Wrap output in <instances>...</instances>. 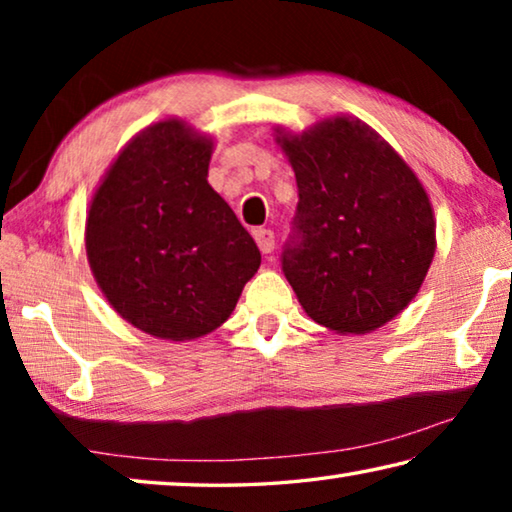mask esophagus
<instances>
[{
	"instance_id": "obj_1",
	"label": "esophagus",
	"mask_w": 512,
	"mask_h": 512,
	"mask_svg": "<svg viewBox=\"0 0 512 512\" xmlns=\"http://www.w3.org/2000/svg\"><path fill=\"white\" fill-rule=\"evenodd\" d=\"M255 241H257V246H259V250H262L264 255H268V253H273V248H275V235L271 230H266V228H257L255 232Z\"/></svg>"
}]
</instances>
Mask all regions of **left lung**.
<instances>
[{"label":"left lung","mask_w":512,"mask_h":512,"mask_svg":"<svg viewBox=\"0 0 512 512\" xmlns=\"http://www.w3.org/2000/svg\"><path fill=\"white\" fill-rule=\"evenodd\" d=\"M277 140L298 185L282 273L318 325L372 332L409 305L429 271L436 223L427 192L359 119Z\"/></svg>","instance_id":"8db88e82"}]
</instances>
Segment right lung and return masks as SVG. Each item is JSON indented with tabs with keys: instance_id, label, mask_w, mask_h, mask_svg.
Instances as JSON below:
<instances>
[{
	"instance_id": "obj_1",
	"label": "right lung",
	"mask_w": 512,
	"mask_h": 512,
	"mask_svg": "<svg viewBox=\"0 0 512 512\" xmlns=\"http://www.w3.org/2000/svg\"><path fill=\"white\" fill-rule=\"evenodd\" d=\"M210 155L183 121H160L119 153L90 205L85 248L101 291L160 339H198L225 323L262 262L207 185Z\"/></svg>"
}]
</instances>
